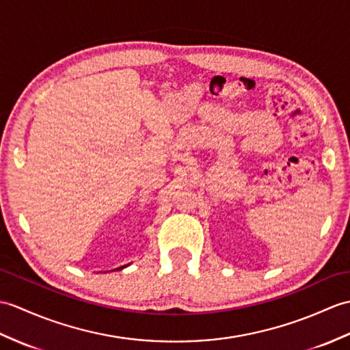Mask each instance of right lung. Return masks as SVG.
<instances>
[{"label": "right lung", "instance_id": "add662e5", "mask_svg": "<svg viewBox=\"0 0 350 350\" xmlns=\"http://www.w3.org/2000/svg\"><path fill=\"white\" fill-rule=\"evenodd\" d=\"M128 265H129V264H128ZM125 267H126V265H124V267H119V268H116V270H122V268H125Z\"/></svg>", "mask_w": 350, "mask_h": 350}]
</instances>
